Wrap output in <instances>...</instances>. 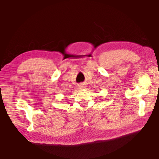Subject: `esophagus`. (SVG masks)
Masks as SVG:
<instances>
[{
	"instance_id": "34e87169",
	"label": "esophagus",
	"mask_w": 159,
	"mask_h": 159,
	"mask_svg": "<svg viewBox=\"0 0 159 159\" xmlns=\"http://www.w3.org/2000/svg\"><path fill=\"white\" fill-rule=\"evenodd\" d=\"M78 87H79V88H80V89H84V85H82V84H80V85H78Z\"/></svg>"
}]
</instances>
